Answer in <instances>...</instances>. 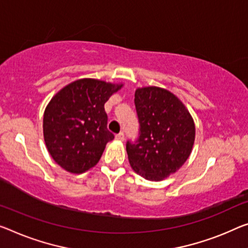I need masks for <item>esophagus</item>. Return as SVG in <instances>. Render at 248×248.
Masks as SVG:
<instances>
[{
	"mask_svg": "<svg viewBox=\"0 0 248 248\" xmlns=\"http://www.w3.org/2000/svg\"><path fill=\"white\" fill-rule=\"evenodd\" d=\"M124 139H125V135H124V133H123V132H121V133H119V134L116 135V140H124Z\"/></svg>",
	"mask_w": 248,
	"mask_h": 248,
	"instance_id": "obj_1",
	"label": "esophagus"
}]
</instances>
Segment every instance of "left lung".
Returning <instances> with one entry per match:
<instances>
[{
	"instance_id": "8db88e82",
	"label": "left lung",
	"mask_w": 248,
	"mask_h": 248,
	"mask_svg": "<svg viewBox=\"0 0 248 248\" xmlns=\"http://www.w3.org/2000/svg\"><path fill=\"white\" fill-rule=\"evenodd\" d=\"M139 139L127 140L132 169L150 181H161L186 162L195 140V125L183 103L169 91L151 86L135 92Z\"/></svg>"
}]
</instances>
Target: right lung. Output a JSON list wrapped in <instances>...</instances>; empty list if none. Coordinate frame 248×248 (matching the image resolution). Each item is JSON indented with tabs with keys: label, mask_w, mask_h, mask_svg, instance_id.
<instances>
[{
	"label": "right lung",
	"mask_w": 248,
	"mask_h": 248,
	"mask_svg": "<svg viewBox=\"0 0 248 248\" xmlns=\"http://www.w3.org/2000/svg\"><path fill=\"white\" fill-rule=\"evenodd\" d=\"M121 87L83 78L64 87L49 102L43 119L45 144L67 172L79 174L96 165L106 143L114 139L104 104Z\"/></svg>",
	"instance_id": "1"
}]
</instances>
